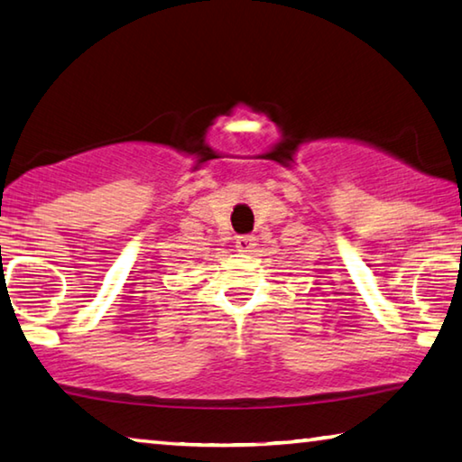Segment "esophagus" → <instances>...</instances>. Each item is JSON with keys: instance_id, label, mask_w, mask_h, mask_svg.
<instances>
[{"instance_id": "esophagus-1", "label": "esophagus", "mask_w": 462, "mask_h": 462, "mask_svg": "<svg viewBox=\"0 0 462 462\" xmlns=\"http://www.w3.org/2000/svg\"><path fill=\"white\" fill-rule=\"evenodd\" d=\"M236 251L238 253H251V248L254 246V236H251V234H246V236H238L236 238Z\"/></svg>"}]
</instances>
